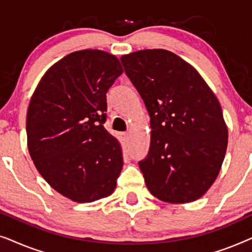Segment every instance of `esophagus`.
<instances>
[{"label": "esophagus", "mask_w": 252, "mask_h": 252, "mask_svg": "<svg viewBox=\"0 0 252 252\" xmlns=\"http://www.w3.org/2000/svg\"><path fill=\"white\" fill-rule=\"evenodd\" d=\"M122 136H123L124 141H126V142H127V141L129 140V136H130V135H129V133H123Z\"/></svg>", "instance_id": "34e87169"}]
</instances>
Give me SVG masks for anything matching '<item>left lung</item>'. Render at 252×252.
Masks as SVG:
<instances>
[{
	"label": "left lung",
	"mask_w": 252,
	"mask_h": 252,
	"mask_svg": "<svg viewBox=\"0 0 252 252\" xmlns=\"http://www.w3.org/2000/svg\"><path fill=\"white\" fill-rule=\"evenodd\" d=\"M124 70L150 116L148 156L139 161L147 188L168 203L196 201L218 177L228 129L201 74L165 49L124 55Z\"/></svg>",
	"instance_id": "left-lung-1"
}]
</instances>
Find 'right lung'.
Returning a JSON list of instances; mask_svg holds the SVG:
<instances>
[{"instance_id": "right-lung-1", "label": "right lung", "mask_w": 252, "mask_h": 252, "mask_svg": "<svg viewBox=\"0 0 252 252\" xmlns=\"http://www.w3.org/2000/svg\"><path fill=\"white\" fill-rule=\"evenodd\" d=\"M123 72L111 54L74 51L44 73L31 98V158L44 180L74 202L97 201L116 189L123 151L104 123L106 93Z\"/></svg>"}]
</instances>
